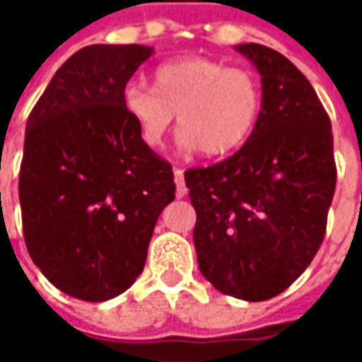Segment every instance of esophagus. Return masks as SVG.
Wrapping results in <instances>:
<instances>
[{"instance_id":"34e87169","label":"esophagus","mask_w":362,"mask_h":362,"mask_svg":"<svg viewBox=\"0 0 362 362\" xmlns=\"http://www.w3.org/2000/svg\"><path fill=\"white\" fill-rule=\"evenodd\" d=\"M174 180H176V197L186 194V184H184V172L180 168H174Z\"/></svg>"}]
</instances>
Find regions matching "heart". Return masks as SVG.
I'll list each match as a JSON object with an SVG mask.
<instances>
[{
    "label": "heart",
    "mask_w": 362,
    "mask_h": 362,
    "mask_svg": "<svg viewBox=\"0 0 362 362\" xmlns=\"http://www.w3.org/2000/svg\"><path fill=\"white\" fill-rule=\"evenodd\" d=\"M121 105L148 148L163 144L178 112L180 148L222 157L252 138L262 112V86L247 69L188 56L161 62L153 71V88L129 81Z\"/></svg>",
    "instance_id": "1"
}]
</instances>
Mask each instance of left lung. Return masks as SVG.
I'll list each match as a JSON object with an SVG mask.
<instances>
[{"mask_svg": "<svg viewBox=\"0 0 362 362\" xmlns=\"http://www.w3.org/2000/svg\"><path fill=\"white\" fill-rule=\"evenodd\" d=\"M237 49L262 75L257 125L233 157L186 170L184 180L201 274L226 296L264 302L319 252L337 170L329 115L304 73L272 47Z\"/></svg>", "mask_w": 362, "mask_h": 362, "instance_id": "8db88e82", "label": "left lung"}]
</instances>
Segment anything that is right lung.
Masks as SVG:
<instances>
[{"mask_svg":"<svg viewBox=\"0 0 362 362\" xmlns=\"http://www.w3.org/2000/svg\"><path fill=\"white\" fill-rule=\"evenodd\" d=\"M153 54L96 43L75 52L29 115L18 197L43 276L71 298L105 302L140 276L159 214L176 197L172 165L142 144L121 105Z\"/></svg>","mask_w":362,"mask_h":362,"instance_id":"right-lung-1","label":"right lung"}]
</instances>
